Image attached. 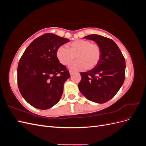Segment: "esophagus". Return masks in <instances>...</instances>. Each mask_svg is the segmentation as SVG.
I'll list each match as a JSON object with an SVG mask.
<instances>
[{
	"label": "esophagus",
	"mask_w": 146,
	"mask_h": 146,
	"mask_svg": "<svg viewBox=\"0 0 146 146\" xmlns=\"http://www.w3.org/2000/svg\"><path fill=\"white\" fill-rule=\"evenodd\" d=\"M69 73H70V75H72V74L74 73V71H73V70H69Z\"/></svg>",
	"instance_id": "34e87169"
}]
</instances>
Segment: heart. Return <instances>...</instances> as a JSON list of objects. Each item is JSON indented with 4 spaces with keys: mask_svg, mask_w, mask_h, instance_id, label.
I'll use <instances>...</instances> for the list:
<instances>
[{
    "mask_svg": "<svg viewBox=\"0 0 146 146\" xmlns=\"http://www.w3.org/2000/svg\"><path fill=\"white\" fill-rule=\"evenodd\" d=\"M56 58L61 64L66 66L76 58L78 60L70 65V68L75 70L92 69L96 67L101 58L102 52L96 43H91L86 39H77L70 42L69 48L64 46L56 50Z\"/></svg>",
    "mask_w": 146,
    "mask_h": 146,
    "instance_id": "b5f03b06",
    "label": "heart"
}]
</instances>
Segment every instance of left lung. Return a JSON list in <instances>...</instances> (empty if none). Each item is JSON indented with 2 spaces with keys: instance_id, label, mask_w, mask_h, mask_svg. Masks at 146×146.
<instances>
[{
  "instance_id": "left-lung-1",
  "label": "left lung",
  "mask_w": 146,
  "mask_h": 146,
  "mask_svg": "<svg viewBox=\"0 0 146 146\" xmlns=\"http://www.w3.org/2000/svg\"><path fill=\"white\" fill-rule=\"evenodd\" d=\"M84 38L94 41L101 48V58L98 66L88 72H81L78 89L86 99L104 104L112 99L125 80V60L112 39L99 35Z\"/></svg>"
}]
</instances>
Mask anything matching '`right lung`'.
I'll return each instance as SVG.
<instances>
[{"label":"right lung","mask_w":146,"mask_h":146,"mask_svg":"<svg viewBox=\"0 0 146 146\" xmlns=\"http://www.w3.org/2000/svg\"><path fill=\"white\" fill-rule=\"evenodd\" d=\"M69 39L46 33L31 42L17 66V85L23 98L32 107L47 110L58 102L69 70L56 58V50Z\"/></svg>","instance_id":"1"}]
</instances>
